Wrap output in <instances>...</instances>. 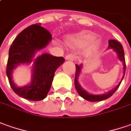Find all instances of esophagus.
<instances>
[{"instance_id": "obj_1", "label": "esophagus", "mask_w": 131, "mask_h": 131, "mask_svg": "<svg viewBox=\"0 0 131 131\" xmlns=\"http://www.w3.org/2000/svg\"><path fill=\"white\" fill-rule=\"evenodd\" d=\"M66 60H71V61H73L75 60V56L73 55H72V54H69V55H67L66 56Z\"/></svg>"}]
</instances>
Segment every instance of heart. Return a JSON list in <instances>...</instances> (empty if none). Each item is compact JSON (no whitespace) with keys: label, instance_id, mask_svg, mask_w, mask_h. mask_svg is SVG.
<instances>
[{"label":"heart","instance_id":"heart-1","mask_svg":"<svg viewBox=\"0 0 131 131\" xmlns=\"http://www.w3.org/2000/svg\"><path fill=\"white\" fill-rule=\"evenodd\" d=\"M96 35L90 31H83L81 33L68 37L67 43L70 46L85 48L88 46L90 53H95L101 46V40L95 38Z\"/></svg>","mask_w":131,"mask_h":131}]
</instances>
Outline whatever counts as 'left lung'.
Listing matches in <instances>:
<instances>
[{"instance_id": "1", "label": "left lung", "mask_w": 131, "mask_h": 131, "mask_svg": "<svg viewBox=\"0 0 131 131\" xmlns=\"http://www.w3.org/2000/svg\"><path fill=\"white\" fill-rule=\"evenodd\" d=\"M108 48H111L113 50H114L115 52H116L117 56L118 57V59L121 61H122L123 64V75L122 80L123 79V77L125 75V73H126V61H125V56H124V50L123 48L122 45L119 43L118 41L115 40H108ZM81 69H82V64L81 65H75V89L77 91L78 93L81 95L82 98H83L85 100H87L88 101L91 102H96V101H103L105 100L107 98H110L113 94L116 91V90L118 88L119 85L121 83V81L119 83V84L115 87V88H113V90H111V91L108 92L102 95H93L89 93L86 91H85L83 88H82L81 86V85L79 84L78 83V78L79 76V75L81 73Z\"/></svg>"}]
</instances>
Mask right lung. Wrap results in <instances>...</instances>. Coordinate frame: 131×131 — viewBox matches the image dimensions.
<instances>
[{"label": "right lung", "instance_id": "right-lung-1", "mask_svg": "<svg viewBox=\"0 0 131 131\" xmlns=\"http://www.w3.org/2000/svg\"><path fill=\"white\" fill-rule=\"evenodd\" d=\"M40 23L26 28L19 33L9 49L6 74L13 91L19 96L30 101H41L50 91L57 68L63 64V57L43 53L33 61L32 80L30 84L23 87L17 86L12 81V72L21 64L31 63L38 50L48 46L52 40L48 30Z\"/></svg>", "mask_w": 131, "mask_h": 131}]
</instances>
